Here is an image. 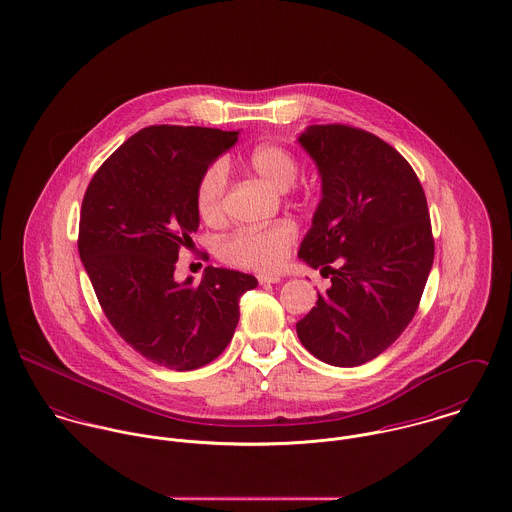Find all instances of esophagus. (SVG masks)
I'll use <instances>...</instances> for the list:
<instances>
[{"instance_id":"34e87169","label":"esophagus","mask_w":512,"mask_h":512,"mask_svg":"<svg viewBox=\"0 0 512 512\" xmlns=\"http://www.w3.org/2000/svg\"><path fill=\"white\" fill-rule=\"evenodd\" d=\"M282 278L280 276H276V274H258V282L262 284V286H266V284H278Z\"/></svg>"}]
</instances>
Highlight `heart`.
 <instances>
[{"mask_svg": "<svg viewBox=\"0 0 512 512\" xmlns=\"http://www.w3.org/2000/svg\"><path fill=\"white\" fill-rule=\"evenodd\" d=\"M248 163L262 179L280 191L290 189L299 175V163L292 151L274 144L254 147L248 155ZM226 183L228 171L220 159L211 163L197 181L195 207L199 217L209 224L222 220ZM295 238L297 228L292 220H278L260 228H242L224 240L220 256L234 266L274 270L286 260Z\"/></svg>", "mask_w": 512, "mask_h": 512, "instance_id": "heart-1", "label": "heart"}]
</instances>
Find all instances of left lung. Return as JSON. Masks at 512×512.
Listing matches in <instances>:
<instances>
[{
  "instance_id": "1",
  "label": "left lung",
  "mask_w": 512,
  "mask_h": 512,
  "mask_svg": "<svg viewBox=\"0 0 512 512\" xmlns=\"http://www.w3.org/2000/svg\"><path fill=\"white\" fill-rule=\"evenodd\" d=\"M297 142L321 175V201L297 256L331 276L297 321V337L327 365H365L420 305L434 264L428 201L412 165L370 132L323 124Z\"/></svg>"
}]
</instances>
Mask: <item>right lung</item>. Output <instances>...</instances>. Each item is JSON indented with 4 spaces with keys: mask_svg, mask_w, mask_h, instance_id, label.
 Instances as JSON below:
<instances>
[{
    "mask_svg": "<svg viewBox=\"0 0 512 512\" xmlns=\"http://www.w3.org/2000/svg\"><path fill=\"white\" fill-rule=\"evenodd\" d=\"M238 142V132L149 126L94 173L80 211L78 254L116 333L147 361L169 370L209 365L230 343L238 301L258 280L205 270L175 282L181 246L199 228L195 187Z\"/></svg>",
    "mask_w": 512,
    "mask_h": 512,
    "instance_id": "add662e5",
    "label": "right lung"
}]
</instances>
